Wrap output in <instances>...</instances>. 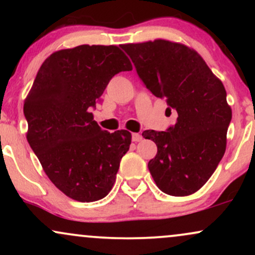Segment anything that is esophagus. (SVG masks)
Listing matches in <instances>:
<instances>
[{
    "label": "esophagus",
    "instance_id": "1",
    "mask_svg": "<svg viewBox=\"0 0 255 255\" xmlns=\"http://www.w3.org/2000/svg\"><path fill=\"white\" fill-rule=\"evenodd\" d=\"M131 140H133L134 142L141 141L142 135H141V134H139V133H133V135H131Z\"/></svg>",
    "mask_w": 255,
    "mask_h": 255
}]
</instances>
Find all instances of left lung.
I'll return each instance as SVG.
<instances>
[{
    "label": "left lung",
    "instance_id": "left-lung-1",
    "mask_svg": "<svg viewBox=\"0 0 255 255\" xmlns=\"http://www.w3.org/2000/svg\"><path fill=\"white\" fill-rule=\"evenodd\" d=\"M137 75L158 98L177 111L166 131L145 130L157 145L148 170L157 187L174 197L195 193L215 172L227 148L231 108L227 92L194 49L166 39L122 44Z\"/></svg>",
    "mask_w": 255,
    "mask_h": 255
}]
</instances>
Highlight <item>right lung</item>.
<instances>
[{"mask_svg":"<svg viewBox=\"0 0 255 255\" xmlns=\"http://www.w3.org/2000/svg\"><path fill=\"white\" fill-rule=\"evenodd\" d=\"M131 69L116 45L62 49L44 61L25 98L28 144L46 176L73 200L97 201L115 183L131 134L102 130L91 109L114 75Z\"/></svg>","mask_w":255,"mask_h":255,"instance_id":"add662e5","label":"right lung"}]
</instances>
